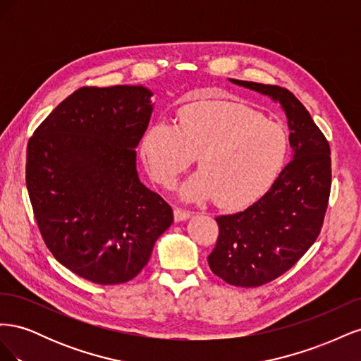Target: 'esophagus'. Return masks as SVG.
I'll list each match as a JSON object with an SVG mask.
<instances>
[{
  "mask_svg": "<svg viewBox=\"0 0 361 361\" xmlns=\"http://www.w3.org/2000/svg\"><path fill=\"white\" fill-rule=\"evenodd\" d=\"M192 212L188 211V209H182V207H176L174 209V221H185L188 220V218H191Z\"/></svg>",
  "mask_w": 361,
  "mask_h": 361,
  "instance_id": "34e87169",
  "label": "esophagus"
}]
</instances>
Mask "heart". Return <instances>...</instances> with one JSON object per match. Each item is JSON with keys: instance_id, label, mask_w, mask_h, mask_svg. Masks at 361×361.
<instances>
[{"instance_id": "b5f03b06", "label": "heart", "mask_w": 361, "mask_h": 361, "mask_svg": "<svg viewBox=\"0 0 361 361\" xmlns=\"http://www.w3.org/2000/svg\"><path fill=\"white\" fill-rule=\"evenodd\" d=\"M290 141L285 126L231 101L183 106L178 125L157 122L140 141V154L157 182L173 188L197 155L200 170L182 185L180 197H215L228 209L256 202L285 170Z\"/></svg>"}]
</instances>
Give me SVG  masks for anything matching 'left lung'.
Listing matches in <instances>:
<instances>
[{
	"label": "left lung",
	"instance_id": "8db88e82",
	"mask_svg": "<svg viewBox=\"0 0 361 361\" xmlns=\"http://www.w3.org/2000/svg\"><path fill=\"white\" fill-rule=\"evenodd\" d=\"M280 104L293 159L271 190L233 215L215 220L220 235L207 264L228 285L256 288L290 269L318 238L331 188L330 146L304 105L277 85L228 80Z\"/></svg>",
	"mask_w": 361,
	"mask_h": 361
}]
</instances>
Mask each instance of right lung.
<instances>
[{
  "mask_svg": "<svg viewBox=\"0 0 361 361\" xmlns=\"http://www.w3.org/2000/svg\"><path fill=\"white\" fill-rule=\"evenodd\" d=\"M152 96L143 85L82 87L28 141L25 180L43 241L97 285L133 280L173 223L171 207L137 171Z\"/></svg>",
  "mask_w": 361,
  "mask_h": 361,
  "instance_id": "add662e5",
  "label": "right lung"
}]
</instances>
